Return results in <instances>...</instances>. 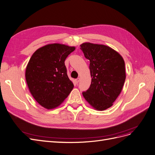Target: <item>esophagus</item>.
<instances>
[{"instance_id": "obj_1", "label": "esophagus", "mask_w": 155, "mask_h": 155, "mask_svg": "<svg viewBox=\"0 0 155 155\" xmlns=\"http://www.w3.org/2000/svg\"><path fill=\"white\" fill-rule=\"evenodd\" d=\"M79 78H78V79H75V82H76V83H79Z\"/></svg>"}]
</instances>
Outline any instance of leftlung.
<instances>
[{
	"mask_svg": "<svg viewBox=\"0 0 155 155\" xmlns=\"http://www.w3.org/2000/svg\"><path fill=\"white\" fill-rule=\"evenodd\" d=\"M90 61L91 84L83 95L94 108L103 111L110 108L120 94L126 79L123 58L111 47L85 42L81 45Z\"/></svg>",
	"mask_w": 155,
	"mask_h": 155,
	"instance_id": "8db88e82",
	"label": "left lung"
}]
</instances>
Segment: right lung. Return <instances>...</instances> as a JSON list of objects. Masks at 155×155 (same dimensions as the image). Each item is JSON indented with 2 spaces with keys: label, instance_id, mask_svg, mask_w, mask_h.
<instances>
[{
  "label": "right lung",
  "instance_id": "1",
  "mask_svg": "<svg viewBox=\"0 0 155 155\" xmlns=\"http://www.w3.org/2000/svg\"><path fill=\"white\" fill-rule=\"evenodd\" d=\"M75 49L60 44L46 45L33 53L26 67L25 79L31 95L48 110L59 106L74 88L65 61Z\"/></svg>",
  "mask_w": 155,
  "mask_h": 155
}]
</instances>
